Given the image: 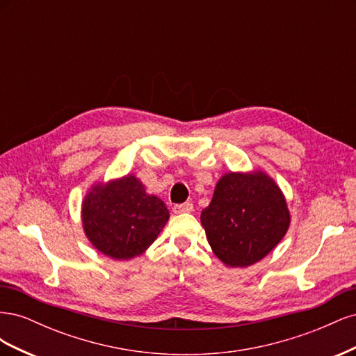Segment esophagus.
<instances>
[{
  "label": "esophagus",
  "mask_w": 356,
  "mask_h": 356,
  "mask_svg": "<svg viewBox=\"0 0 356 356\" xmlns=\"http://www.w3.org/2000/svg\"><path fill=\"white\" fill-rule=\"evenodd\" d=\"M193 211V204L191 203H181V204H175L174 208H172V212L174 213H190Z\"/></svg>",
  "instance_id": "1"
}]
</instances>
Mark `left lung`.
<instances>
[{
	"label": "left lung",
	"instance_id": "1",
	"mask_svg": "<svg viewBox=\"0 0 356 356\" xmlns=\"http://www.w3.org/2000/svg\"><path fill=\"white\" fill-rule=\"evenodd\" d=\"M200 221L213 254L236 268L263 260L288 232L291 213L277 182L254 168L224 174Z\"/></svg>",
	"mask_w": 356,
	"mask_h": 356
}]
</instances>
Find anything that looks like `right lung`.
<instances>
[{"label":"right lung","mask_w":356,"mask_h":356,"mask_svg":"<svg viewBox=\"0 0 356 356\" xmlns=\"http://www.w3.org/2000/svg\"><path fill=\"white\" fill-rule=\"evenodd\" d=\"M169 220L165 202L134 174L96 181L81 202L86 238L105 257L132 260L145 252Z\"/></svg>","instance_id":"obj_1"}]
</instances>
